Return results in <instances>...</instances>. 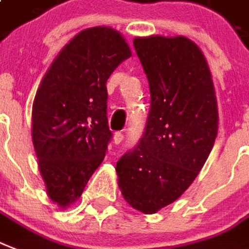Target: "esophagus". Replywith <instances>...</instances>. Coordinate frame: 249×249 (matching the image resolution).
Instances as JSON below:
<instances>
[{
    "instance_id": "34e87169",
    "label": "esophagus",
    "mask_w": 249,
    "mask_h": 249,
    "mask_svg": "<svg viewBox=\"0 0 249 249\" xmlns=\"http://www.w3.org/2000/svg\"><path fill=\"white\" fill-rule=\"evenodd\" d=\"M123 138H124V135H123L122 132H115V134H114V143H115V144H119L123 140Z\"/></svg>"
}]
</instances>
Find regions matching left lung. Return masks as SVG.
<instances>
[{
  "label": "left lung",
  "mask_w": 249,
  "mask_h": 249,
  "mask_svg": "<svg viewBox=\"0 0 249 249\" xmlns=\"http://www.w3.org/2000/svg\"><path fill=\"white\" fill-rule=\"evenodd\" d=\"M151 93L144 134L117 162L126 202L153 214L192 185L214 147L218 106L202 51L185 36L134 39Z\"/></svg>",
  "instance_id": "8db88e82"
}]
</instances>
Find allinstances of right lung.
Returning a JSON list of instances; mask_svg holds the SVG:
<instances>
[{
	"instance_id": "add662e5",
	"label": "right lung",
	"mask_w": 249,
	"mask_h": 249,
	"mask_svg": "<svg viewBox=\"0 0 249 249\" xmlns=\"http://www.w3.org/2000/svg\"><path fill=\"white\" fill-rule=\"evenodd\" d=\"M131 56L117 30H82L59 52L33 104V143L47 194L60 207L77 201L104 161L111 131L106 81Z\"/></svg>"
}]
</instances>
